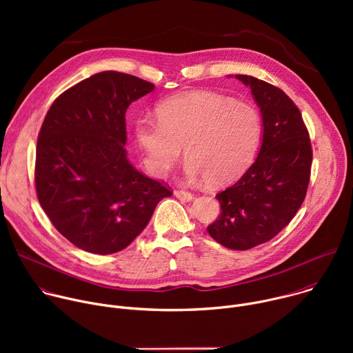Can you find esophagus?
I'll return each mask as SVG.
<instances>
[{
    "label": "esophagus",
    "mask_w": 353,
    "mask_h": 353,
    "mask_svg": "<svg viewBox=\"0 0 353 353\" xmlns=\"http://www.w3.org/2000/svg\"><path fill=\"white\" fill-rule=\"evenodd\" d=\"M174 195H176V198H179L180 201H184V203H188V201L192 199V194L188 192V191H184V190H176V191H174Z\"/></svg>",
    "instance_id": "esophagus-1"
}]
</instances>
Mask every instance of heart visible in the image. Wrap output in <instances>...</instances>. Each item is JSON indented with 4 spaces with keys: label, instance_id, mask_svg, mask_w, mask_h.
Here are the masks:
<instances>
[{
    "label": "heart",
    "instance_id": "heart-1",
    "mask_svg": "<svg viewBox=\"0 0 353 353\" xmlns=\"http://www.w3.org/2000/svg\"><path fill=\"white\" fill-rule=\"evenodd\" d=\"M158 120L135 123V142L149 174L161 177L177 162L181 146L190 177L222 185L253 161L263 132L259 110L228 96L194 90L172 96L157 108Z\"/></svg>",
    "mask_w": 353,
    "mask_h": 353
}]
</instances>
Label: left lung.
I'll return each mask as SVG.
<instances>
[{
  "instance_id": "8db88e82",
  "label": "left lung",
  "mask_w": 353,
  "mask_h": 353,
  "mask_svg": "<svg viewBox=\"0 0 353 353\" xmlns=\"http://www.w3.org/2000/svg\"><path fill=\"white\" fill-rule=\"evenodd\" d=\"M263 117L260 152L247 172L216 194L219 218L207 230L232 250H248L275 237L296 215L307 192L313 150L300 110L279 88L250 75Z\"/></svg>"
}]
</instances>
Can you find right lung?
I'll return each instance as SVG.
<instances>
[{
	"label": "right lung",
	"instance_id": "add662e5",
	"mask_svg": "<svg viewBox=\"0 0 353 353\" xmlns=\"http://www.w3.org/2000/svg\"><path fill=\"white\" fill-rule=\"evenodd\" d=\"M155 89L138 77L103 71L63 92L41 124L34 181L54 228L93 254L125 248L172 191L127 159L125 112Z\"/></svg>",
	"mask_w": 353,
	"mask_h": 353
}]
</instances>
